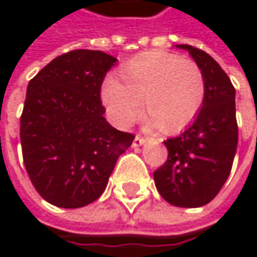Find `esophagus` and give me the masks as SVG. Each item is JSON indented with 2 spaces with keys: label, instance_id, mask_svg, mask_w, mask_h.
<instances>
[{
  "label": "esophagus",
  "instance_id": "34e87169",
  "mask_svg": "<svg viewBox=\"0 0 257 257\" xmlns=\"http://www.w3.org/2000/svg\"><path fill=\"white\" fill-rule=\"evenodd\" d=\"M144 143H146V138H144V137L135 135V138H134V141H132V146H134V147H140V146H143Z\"/></svg>",
  "mask_w": 257,
  "mask_h": 257
}]
</instances>
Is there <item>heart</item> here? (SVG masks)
I'll use <instances>...</instances> for the list:
<instances>
[{
	"mask_svg": "<svg viewBox=\"0 0 257 257\" xmlns=\"http://www.w3.org/2000/svg\"><path fill=\"white\" fill-rule=\"evenodd\" d=\"M119 78L108 77L101 98L110 119L120 128L131 125L141 110L143 98L149 113L144 122L164 131L187 126L201 111L205 77L201 67L168 52H144L128 61Z\"/></svg>",
	"mask_w": 257,
	"mask_h": 257,
	"instance_id": "b5f03b06",
	"label": "heart"
}]
</instances>
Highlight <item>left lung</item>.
I'll list each match as a JSON object with an SVG mask.
<instances>
[{
	"mask_svg": "<svg viewBox=\"0 0 257 257\" xmlns=\"http://www.w3.org/2000/svg\"><path fill=\"white\" fill-rule=\"evenodd\" d=\"M187 50L205 77V98L195 120L165 143L167 162L155 171V184L171 205L196 208L208 204L229 177L238 144L235 89L222 67L204 50Z\"/></svg>",
	"mask_w": 257,
	"mask_h": 257,
	"instance_id": "left-lung-1",
	"label": "left lung"
}]
</instances>
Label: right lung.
<instances>
[{"label": "right lung", "instance_id": "obj_1", "mask_svg": "<svg viewBox=\"0 0 257 257\" xmlns=\"http://www.w3.org/2000/svg\"><path fill=\"white\" fill-rule=\"evenodd\" d=\"M116 58L73 50L55 58L26 87L21 117L24 162L37 192L52 205L96 201L134 135L104 117L101 84Z\"/></svg>", "mask_w": 257, "mask_h": 257}]
</instances>
